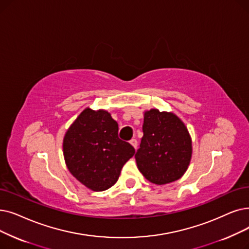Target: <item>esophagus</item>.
Here are the masks:
<instances>
[{"mask_svg": "<svg viewBox=\"0 0 249 249\" xmlns=\"http://www.w3.org/2000/svg\"><path fill=\"white\" fill-rule=\"evenodd\" d=\"M130 143L133 145V147H134V148H137V145H138V142H137V139H135V138L131 139V140H130Z\"/></svg>", "mask_w": 249, "mask_h": 249, "instance_id": "esophagus-1", "label": "esophagus"}]
</instances>
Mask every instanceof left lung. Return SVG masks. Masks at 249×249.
Segmentation results:
<instances>
[{"label":"left lung","mask_w":249,"mask_h":249,"mask_svg":"<svg viewBox=\"0 0 249 249\" xmlns=\"http://www.w3.org/2000/svg\"><path fill=\"white\" fill-rule=\"evenodd\" d=\"M142 131L143 137L135 154L142 175L159 185L181 178L192 153L185 125L174 114L153 109L144 113Z\"/></svg>","instance_id":"obj_1"}]
</instances>
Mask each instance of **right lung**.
Masks as SVG:
<instances>
[{
  "instance_id": "1",
  "label": "right lung",
  "mask_w": 249,
  "mask_h": 249,
  "mask_svg": "<svg viewBox=\"0 0 249 249\" xmlns=\"http://www.w3.org/2000/svg\"><path fill=\"white\" fill-rule=\"evenodd\" d=\"M118 123L107 111L85 109L68 129L63 149L71 174L93 191H104L118 181L134 147L118 136Z\"/></svg>"
}]
</instances>
